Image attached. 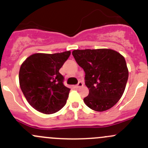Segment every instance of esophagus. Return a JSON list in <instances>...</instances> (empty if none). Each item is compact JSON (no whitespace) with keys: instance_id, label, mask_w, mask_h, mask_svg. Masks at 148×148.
<instances>
[{"instance_id":"1","label":"esophagus","mask_w":148,"mask_h":148,"mask_svg":"<svg viewBox=\"0 0 148 148\" xmlns=\"http://www.w3.org/2000/svg\"><path fill=\"white\" fill-rule=\"evenodd\" d=\"M82 86H83V83L82 82H79V83L76 85L75 87L76 88H80V87H82Z\"/></svg>"}]
</instances>
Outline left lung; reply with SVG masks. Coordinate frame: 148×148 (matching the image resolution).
Returning <instances> with one entry per match:
<instances>
[{"label":"left lung","mask_w":148,"mask_h":148,"mask_svg":"<svg viewBox=\"0 0 148 148\" xmlns=\"http://www.w3.org/2000/svg\"><path fill=\"white\" fill-rule=\"evenodd\" d=\"M72 55L85 72V84L89 90L84 99L86 105L97 112L112 108L122 97L128 79L125 58L107 49H77Z\"/></svg>","instance_id":"left-lung-1"}]
</instances>
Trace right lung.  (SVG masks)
Instances as JSON below:
<instances>
[{
	"label": "right lung",
	"mask_w": 148,
	"mask_h": 148,
	"mask_svg": "<svg viewBox=\"0 0 148 148\" xmlns=\"http://www.w3.org/2000/svg\"><path fill=\"white\" fill-rule=\"evenodd\" d=\"M70 54V51L53 54L34 53L21 66V89L28 102L37 111L53 114L66 103L70 89L64 86V77L59 71Z\"/></svg>",
	"instance_id": "1"
}]
</instances>
